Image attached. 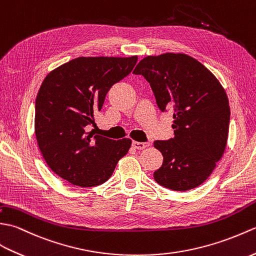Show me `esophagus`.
<instances>
[{
  "instance_id": "34e87169",
  "label": "esophagus",
  "mask_w": 256,
  "mask_h": 256,
  "mask_svg": "<svg viewBox=\"0 0 256 256\" xmlns=\"http://www.w3.org/2000/svg\"><path fill=\"white\" fill-rule=\"evenodd\" d=\"M149 146H150L149 142H138V141H134L132 142V146L134 149H138V150L146 149V148H148Z\"/></svg>"
}]
</instances>
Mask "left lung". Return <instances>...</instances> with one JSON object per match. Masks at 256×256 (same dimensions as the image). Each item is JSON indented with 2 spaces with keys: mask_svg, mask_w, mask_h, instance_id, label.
I'll list each match as a JSON object with an SVG mask.
<instances>
[{
  "mask_svg": "<svg viewBox=\"0 0 256 256\" xmlns=\"http://www.w3.org/2000/svg\"><path fill=\"white\" fill-rule=\"evenodd\" d=\"M150 83L162 112L172 110L174 138L154 141L163 164L153 173L173 190L202 185L222 158L230 107L226 90L207 68L185 54L148 56L134 70Z\"/></svg>",
  "mask_w": 256,
  "mask_h": 256,
  "instance_id": "obj_1",
  "label": "left lung"
}]
</instances>
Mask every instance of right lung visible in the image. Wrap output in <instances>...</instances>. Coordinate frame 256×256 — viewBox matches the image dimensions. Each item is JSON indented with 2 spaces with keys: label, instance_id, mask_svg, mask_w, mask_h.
I'll return each mask as SVG.
<instances>
[{
  "label": "right lung",
  "instance_id": "obj_1",
  "mask_svg": "<svg viewBox=\"0 0 256 256\" xmlns=\"http://www.w3.org/2000/svg\"><path fill=\"white\" fill-rule=\"evenodd\" d=\"M137 56H80L51 71L38 90L35 134L52 171L69 183L93 187L108 180L132 140L88 132L114 84L132 71Z\"/></svg>",
  "mask_w": 256,
  "mask_h": 256
}]
</instances>
